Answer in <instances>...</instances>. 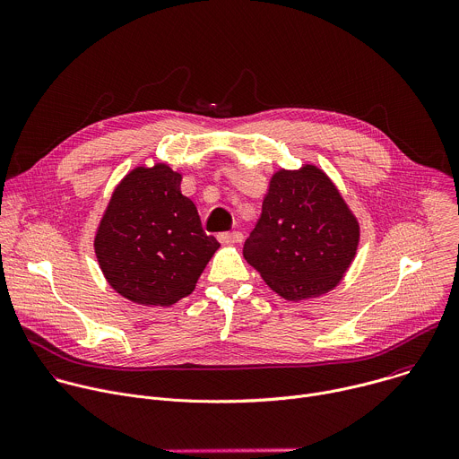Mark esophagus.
I'll return each instance as SVG.
<instances>
[{
  "mask_svg": "<svg viewBox=\"0 0 459 459\" xmlns=\"http://www.w3.org/2000/svg\"><path fill=\"white\" fill-rule=\"evenodd\" d=\"M218 239L221 243H241L243 241V234L239 230H232V232H221L218 234Z\"/></svg>",
  "mask_w": 459,
  "mask_h": 459,
  "instance_id": "esophagus-1",
  "label": "esophagus"
}]
</instances>
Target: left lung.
Here are the masks:
<instances>
[{"label":"left lung","instance_id":"8db88e82","mask_svg":"<svg viewBox=\"0 0 459 459\" xmlns=\"http://www.w3.org/2000/svg\"><path fill=\"white\" fill-rule=\"evenodd\" d=\"M359 223L323 170H278L243 255L265 283L290 301L333 290L351 267Z\"/></svg>","mask_w":459,"mask_h":459}]
</instances>
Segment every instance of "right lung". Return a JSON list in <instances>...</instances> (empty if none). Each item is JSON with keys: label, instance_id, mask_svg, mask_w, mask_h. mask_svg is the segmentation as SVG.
Here are the masks:
<instances>
[{"label": "right lung", "instance_id": "obj_1", "mask_svg": "<svg viewBox=\"0 0 459 459\" xmlns=\"http://www.w3.org/2000/svg\"><path fill=\"white\" fill-rule=\"evenodd\" d=\"M181 174L165 163L136 167L116 186L94 248L110 287L147 307L188 296L220 243L181 194Z\"/></svg>", "mask_w": 459, "mask_h": 459}]
</instances>
